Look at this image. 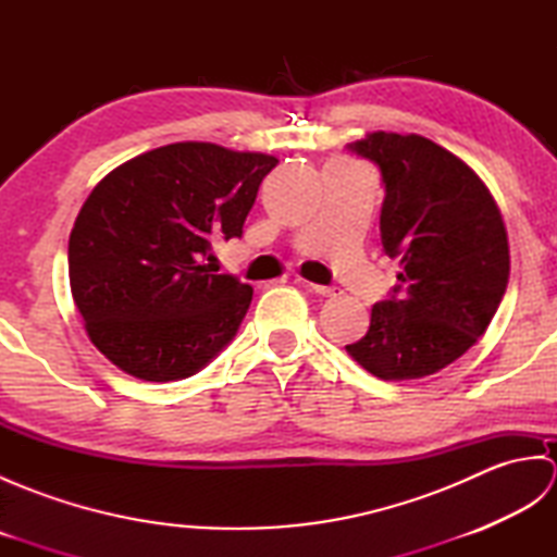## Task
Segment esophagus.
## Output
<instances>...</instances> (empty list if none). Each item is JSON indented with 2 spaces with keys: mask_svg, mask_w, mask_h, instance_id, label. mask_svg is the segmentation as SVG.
I'll list each match as a JSON object with an SVG mask.
<instances>
[{
  "mask_svg": "<svg viewBox=\"0 0 557 557\" xmlns=\"http://www.w3.org/2000/svg\"><path fill=\"white\" fill-rule=\"evenodd\" d=\"M306 287H309V289H311V292H315V294H321V297H335V294H337V289H335V287L313 285V282H309V285H306Z\"/></svg>",
  "mask_w": 557,
  "mask_h": 557,
  "instance_id": "34e87169",
  "label": "esophagus"
}]
</instances>
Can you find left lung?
I'll use <instances>...</instances> for the list:
<instances>
[{
    "instance_id": "8db88e82",
    "label": "left lung",
    "mask_w": 557,
    "mask_h": 557,
    "mask_svg": "<svg viewBox=\"0 0 557 557\" xmlns=\"http://www.w3.org/2000/svg\"><path fill=\"white\" fill-rule=\"evenodd\" d=\"M351 150L381 168V239L399 285L345 349L381 381H417L488 330L510 277L505 222L481 176L431 138L373 132Z\"/></svg>"
}]
</instances>
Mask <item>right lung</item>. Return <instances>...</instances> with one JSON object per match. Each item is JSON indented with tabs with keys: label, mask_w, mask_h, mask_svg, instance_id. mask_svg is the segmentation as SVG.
I'll return each instance as SVG.
<instances>
[{
	"label": "right lung",
	"mask_w": 557,
	"mask_h": 557,
	"mask_svg": "<svg viewBox=\"0 0 557 557\" xmlns=\"http://www.w3.org/2000/svg\"><path fill=\"white\" fill-rule=\"evenodd\" d=\"M277 162L184 140L102 176L69 236V282L104 359L138 381L170 383L218 357L253 287L212 270V242L242 236Z\"/></svg>",
	"instance_id": "right-lung-1"
}]
</instances>
